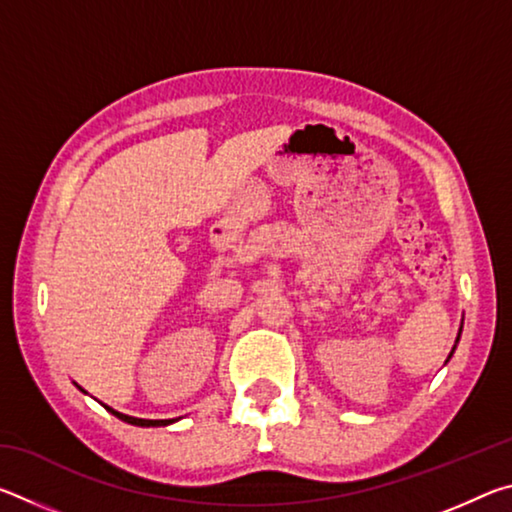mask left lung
<instances>
[{"mask_svg": "<svg viewBox=\"0 0 512 512\" xmlns=\"http://www.w3.org/2000/svg\"><path fill=\"white\" fill-rule=\"evenodd\" d=\"M458 339H461V332H458ZM458 339H456V341H458ZM452 352H454V350H452ZM452 352H449V357H452Z\"/></svg>", "mask_w": 512, "mask_h": 512, "instance_id": "obj_1", "label": "left lung"}]
</instances>
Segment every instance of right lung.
Returning a JSON list of instances; mask_svg holds the SVG:
<instances>
[{
  "label": "right lung",
  "mask_w": 512,
  "mask_h": 512,
  "mask_svg": "<svg viewBox=\"0 0 512 512\" xmlns=\"http://www.w3.org/2000/svg\"><path fill=\"white\" fill-rule=\"evenodd\" d=\"M81 388V386H79ZM83 391V388H81ZM85 393V391H83ZM106 406V404H103ZM106 409L115 415V418H119V420H124V422H128V424H135V427H167V424H171V422H176L178 418H173V420H144V418H133V415H124V413H119V411H115V409H110V406H106Z\"/></svg>",
  "instance_id": "obj_1"
}]
</instances>
